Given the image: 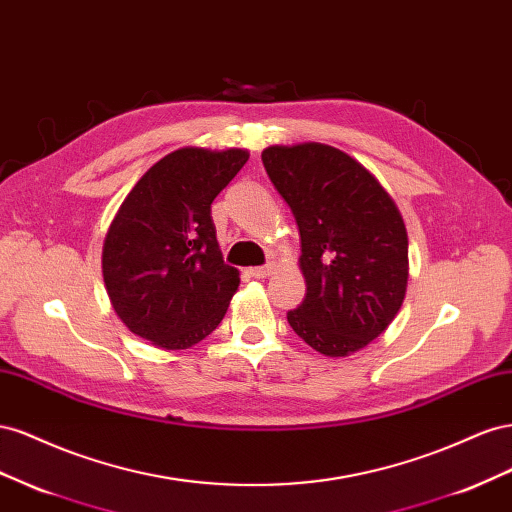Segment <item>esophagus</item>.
<instances>
[{"label":"esophagus","mask_w":512,"mask_h":512,"mask_svg":"<svg viewBox=\"0 0 512 512\" xmlns=\"http://www.w3.org/2000/svg\"><path fill=\"white\" fill-rule=\"evenodd\" d=\"M272 270H274V266H259V268H251L248 270V274L251 276H255V279H264V276H270L272 274Z\"/></svg>","instance_id":"1"}]
</instances>
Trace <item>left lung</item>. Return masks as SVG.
Masks as SVG:
<instances>
[{"instance_id": "1", "label": "left lung", "mask_w": 512, "mask_h": 512, "mask_svg": "<svg viewBox=\"0 0 512 512\" xmlns=\"http://www.w3.org/2000/svg\"><path fill=\"white\" fill-rule=\"evenodd\" d=\"M261 160L300 229L306 296L287 313L289 326L319 354H354L403 304V218L382 184L332 145H270Z\"/></svg>"}]
</instances>
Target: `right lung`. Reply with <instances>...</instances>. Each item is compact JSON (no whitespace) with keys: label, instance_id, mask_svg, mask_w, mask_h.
Returning a JSON list of instances; mask_svg holds the SVG:
<instances>
[{"label":"right lung","instance_id":"obj_1","mask_svg":"<svg viewBox=\"0 0 512 512\" xmlns=\"http://www.w3.org/2000/svg\"><path fill=\"white\" fill-rule=\"evenodd\" d=\"M246 160L238 148H180L124 199L102 246V276L113 311L137 337L188 349L223 321L240 272L223 261L212 201Z\"/></svg>","mask_w":512,"mask_h":512}]
</instances>
